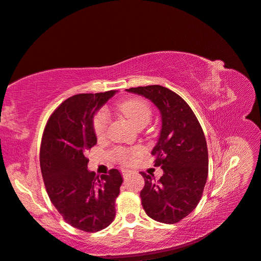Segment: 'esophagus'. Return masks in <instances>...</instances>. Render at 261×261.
Here are the masks:
<instances>
[{"instance_id": "34e87169", "label": "esophagus", "mask_w": 261, "mask_h": 261, "mask_svg": "<svg viewBox=\"0 0 261 261\" xmlns=\"http://www.w3.org/2000/svg\"><path fill=\"white\" fill-rule=\"evenodd\" d=\"M130 173H131L130 169H126V168H122V169H121V174H122L123 177L130 175Z\"/></svg>"}]
</instances>
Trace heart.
<instances>
[{
  "label": "heart",
  "mask_w": 261,
  "mask_h": 261,
  "mask_svg": "<svg viewBox=\"0 0 261 261\" xmlns=\"http://www.w3.org/2000/svg\"><path fill=\"white\" fill-rule=\"evenodd\" d=\"M119 110L125 116V118L136 126L147 124L151 120L152 109L148 102L141 98H131L124 100L118 105ZM109 122V116L105 109H100L95 115L93 120L94 132L97 138L105 136ZM137 154V152H129L123 148H117L114 152L115 158L120 162H126L131 155Z\"/></svg>",
  "instance_id": "b5f03b06"
}]
</instances>
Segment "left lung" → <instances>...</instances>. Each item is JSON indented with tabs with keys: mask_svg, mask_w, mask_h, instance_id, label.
<instances>
[{
	"mask_svg": "<svg viewBox=\"0 0 261 261\" xmlns=\"http://www.w3.org/2000/svg\"><path fill=\"white\" fill-rule=\"evenodd\" d=\"M150 99L162 116V129L152 155L163 176L141 173L145 185L140 192L151 219L175 224L196 209L209 170L206 141L196 115L179 95L161 85L125 89Z\"/></svg>",
	"mask_w": 261,
	"mask_h": 261,
	"instance_id": "obj_1",
	"label": "left lung"
}]
</instances>
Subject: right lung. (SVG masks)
Returning <instances> with one entry per match:
<instances>
[{"mask_svg": "<svg viewBox=\"0 0 261 261\" xmlns=\"http://www.w3.org/2000/svg\"><path fill=\"white\" fill-rule=\"evenodd\" d=\"M116 91L77 94L49 118L40 146V168L52 204L66 223L87 233L106 228L116 217L122 184L118 169L96 176L87 168L86 152L97 143L94 115Z\"/></svg>", "mask_w": 261, "mask_h": 261, "instance_id": "1", "label": "right lung"}]
</instances>
